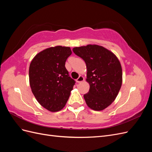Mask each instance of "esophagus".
<instances>
[{"label": "esophagus", "instance_id": "34e87169", "mask_svg": "<svg viewBox=\"0 0 152 152\" xmlns=\"http://www.w3.org/2000/svg\"><path fill=\"white\" fill-rule=\"evenodd\" d=\"M84 80V78L82 77V76H79V77L78 78V79L76 80L77 83H80V82H83Z\"/></svg>", "mask_w": 152, "mask_h": 152}]
</instances>
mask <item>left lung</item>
Masks as SVG:
<instances>
[{"mask_svg": "<svg viewBox=\"0 0 152 152\" xmlns=\"http://www.w3.org/2000/svg\"><path fill=\"white\" fill-rule=\"evenodd\" d=\"M73 51L84 60L90 88L84 95L88 107L95 111L107 108L115 99L122 83V70L118 59L101 45L75 47Z\"/></svg>", "mask_w": 152, "mask_h": 152, "instance_id": "obj_1", "label": "left lung"}]
</instances>
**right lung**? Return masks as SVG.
<instances>
[{
	"label": "right lung",
	"mask_w": 152,
	"mask_h": 152,
	"mask_svg": "<svg viewBox=\"0 0 152 152\" xmlns=\"http://www.w3.org/2000/svg\"><path fill=\"white\" fill-rule=\"evenodd\" d=\"M72 53L70 47L57 45L37 54L30 63L29 82L32 93L41 106L51 112L63 108L75 84L65 68Z\"/></svg>",
	"instance_id": "1"
}]
</instances>
